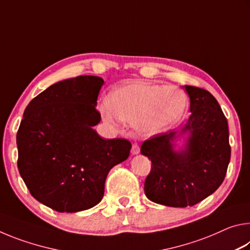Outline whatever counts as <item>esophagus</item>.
<instances>
[{
  "mask_svg": "<svg viewBox=\"0 0 250 250\" xmlns=\"http://www.w3.org/2000/svg\"><path fill=\"white\" fill-rule=\"evenodd\" d=\"M140 152V146H139L138 143H133L132 147H131V153L132 154H138Z\"/></svg>",
  "mask_w": 250,
  "mask_h": 250,
  "instance_id": "esophagus-1",
  "label": "esophagus"
}]
</instances>
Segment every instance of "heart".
Wrapping results in <instances>:
<instances>
[{
    "instance_id": "obj_1",
    "label": "heart",
    "mask_w": 250,
    "mask_h": 250,
    "mask_svg": "<svg viewBox=\"0 0 250 250\" xmlns=\"http://www.w3.org/2000/svg\"><path fill=\"white\" fill-rule=\"evenodd\" d=\"M186 105L188 97L179 88L133 83L110 92L100 111L109 124L118 125L121 120L133 122L138 132L153 135L176 124Z\"/></svg>"
}]
</instances>
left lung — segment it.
Wrapping results in <instances>:
<instances>
[{"mask_svg":"<svg viewBox=\"0 0 250 250\" xmlns=\"http://www.w3.org/2000/svg\"><path fill=\"white\" fill-rule=\"evenodd\" d=\"M191 116L182 132H189L186 150H173L175 131L146 140L141 153L151 160L145 182L146 197L166 206H193L213 194L226 176L230 160L226 117L209 91L185 86Z\"/></svg>","mask_w":250,"mask_h":250,"instance_id":"obj_1","label":"left lung"}]
</instances>
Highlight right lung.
Masks as SVG:
<instances>
[{
  "label": "right lung",
  "mask_w": 250,
  "mask_h": 250,
  "mask_svg": "<svg viewBox=\"0 0 250 250\" xmlns=\"http://www.w3.org/2000/svg\"><path fill=\"white\" fill-rule=\"evenodd\" d=\"M104 79L78 76L54 83L25 109L16 134L18 167L42 204L76 213L98 204L111 168L128 159L126 139L105 140L92 129Z\"/></svg>",
  "instance_id": "1"
}]
</instances>
